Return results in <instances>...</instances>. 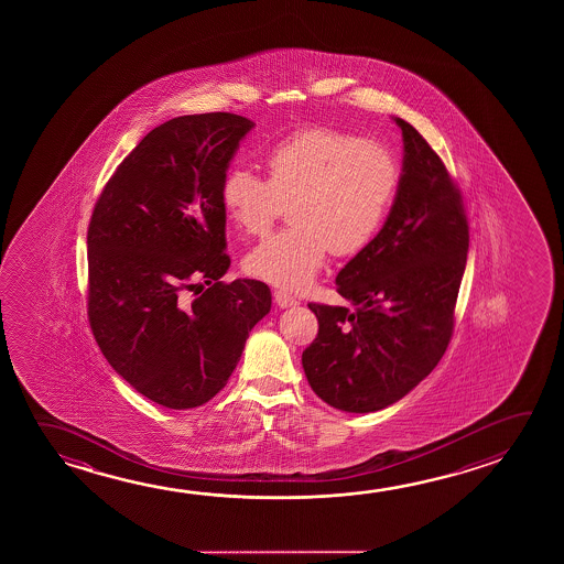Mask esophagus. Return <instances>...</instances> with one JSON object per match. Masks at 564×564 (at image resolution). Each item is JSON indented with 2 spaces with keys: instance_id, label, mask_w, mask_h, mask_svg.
I'll return each mask as SVG.
<instances>
[{
  "instance_id": "obj_1",
  "label": "esophagus",
  "mask_w": 564,
  "mask_h": 564,
  "mask_svg": "<svg viewBox=\"0 0 564 564\" xmlns=\"http://www.w3.org/2000/svg\"><path fill=\"white\" fill-rule=\"evenodd\" d=\"M273 296H275V303H278L281 308L299 305V301H296L295 296L291 295V293H286L285 289H275Z\"/></svg>"
}]
</instances>
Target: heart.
Segmentation results:
<instances>
[{
	"label": "heart",
	"instance_id": "obj_1",
	"mask_svg": "<svg viewBox=\"0 0 564 564\" xmlns=\"http://www.w3.org/2000/svg\"><path fill=\"white\" fill-rule=\"evenodd\" d=\"M269 181L234 165L220 185L231 224L261 236L289 204L291 228L269 236L246 256L253 278L301 289L323 269L328 251L356 256L370 246L395 203L401 166L386 145L348 131L311 128L265 153Z\"/></svg>",
	"mask_w": 564,
	"mask_h": 564
}]
</instances>
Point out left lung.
Instances as JSON below:
<instances>
[{
	"label": "left lung",
	"instance_id": "8db88e82",
	"mask_svg": "<svg viewBox=\"0 0 564 564\" xmlns=\"http://www.w3.org/2000/svg\"><path fill=\"white\" fill-rule=\"evenodd\" d=\"M403 171L388 220L340 269L346 306L308 308L318 334L303 351L314 393L346 413L398 403L436 368L453 336L468 256V223L441 158L405 120Z\"/></svg>",
	"mask_w": 564,
	"mask_h": 564
}]
</instances>
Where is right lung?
<instances>
[{"instance_id":"1","label":"right lung","mask_w":564,"mask_h":564,"mask_svg":"<svg viewBox=\"0 0 564 564\" xmlns=\"http://www.w3.org/2000/svg\"><path fill=\"white\" fill-rule=\"evenodd\" d=\"M253 126L228 111L161 123L121 161L94 206V338L131 388L166 409L210 401L271 311L265 283L220 281L230 268L220 185ZM186 290L195 291L193 302Z\"/></svg>"}]
</instances>
